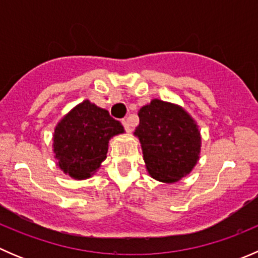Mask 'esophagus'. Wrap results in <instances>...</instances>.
Instances as JSON below:
<instances>
[{
	"label": "esophagus",
	"mask_w": 258,
	"mask_h": 258,
	"mask_svg": "<svg viewBox=\"0 0 258 258\" xmlns=\"http://www.w3.org/2000/svg\"><path fill=\"white\" fill-rule=\"evenodd\" d=\"M122 124H123L124 130H126L127 132H130V131H131V126H130V122H128V119H127V118L122 119Z\"/></svg>",
	"instance_id": "obj_1"
}]
</instances>
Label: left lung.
I'll use <instances>...</instances> for the list:
<instances>
[{
    "label": "left lung",
    "instance_id": "left-lung-1",
    "mask_svg": "<svg viewBox=\"0 0 258 258\" xmlns=\"http://www.w3.org/2000/svg\"><path fill=\"white\" fill-rule=\"evenodd\" d=\"M135 135L141 142L148 173L172 183L188 175L199 161L201 136L197 124L177 105L152 100L139 111Z\"/></svg>",
    "mask_w": 258,
    "mask_h": 258
}]
</instances>
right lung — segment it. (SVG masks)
Listing matches in <instances>:
<instances>
[{
    "instance_id": "1",
    "label": "right lung",
    "mask_w": 258,
    "mask_h": 258,
    "mask_svg": "<svg viewBox=\"0 0 258 258\" xmlns=\"http://www.w3.org/2000/svg\"><path fill=\"white\" fill-rule=\"evenodd\" d=\"M123 132L108 111L83 101L54 128L53 152L59 168L76 179L91 177L106 158L111 137Z\"/></svg>"
}]
</instances>
